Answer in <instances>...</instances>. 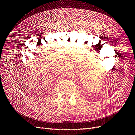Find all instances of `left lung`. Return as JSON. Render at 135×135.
<instances>
[{
    "mask_svg": "<svg viewBox=\"0 0 135 135\" xmlns=\"http://www.w3.org/2000/svg\"><path fill=\"white\" fill-rule=\"evenodd\" d=\"M115 70H116V69H115Z\"/></svg>",
    "mask_w": 135,
    "mask_h": 135,
    "instance_id": "1",
    "label": "left lung"
}]
</instances>
